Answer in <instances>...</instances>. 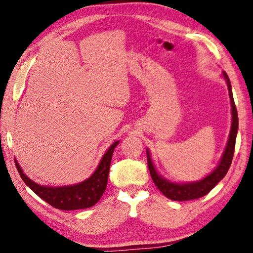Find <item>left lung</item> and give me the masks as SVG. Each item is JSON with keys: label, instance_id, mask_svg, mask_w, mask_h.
<instances>
[{"label": "left lung", "instance_id": "left-lung-1", "mask_svg": "<svg viewBox=\"0 0 253 253\" xmlns=\"http://www.w3.org/2000/svg\"><path fill=\"white\" fill-rule=\"evenodd\" d=\"M224 79H225L228 94H230L231 99V106H232V127H231V133L230 137H228L227 146L224 151V154L222 156V160L218 164V167L211 172L210 175H207L206 178L197 182H190V183H174L168 181L167 179H164L161 175L158 174V172L155 171V168L152 163V159L150 156V152L147 153V166L148 170H150L151 177L155 186L158 187V189L166 196V197L170 198L175 202H184V200H191V199H197L203 197V196L207 195L213 188L217 184L220 180L225 177L228 169H230L232 159H233L234 154V148H235V139H236V133H238L239 128V118H238V110H236L233 94H232V87L231 82L228 79L227 74L225 72H223Z\"/></svg>", "mask_w": 253, "mask_h": 253}]
</instances>
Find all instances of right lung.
Listing matches in <instances>:
<instances>
[{
    "mask_svg": "<svg viewBox=\"0 0 253 253\" xmlns=\"http://www.w3.org/2000/svg\"><path fill=\"white\" fill-rule=\"evenodd\" d=\"M119 142H115L106 152L103 158L100 162L99 167L93 174L89 179L81 183L73 184V186L64 187H43L35 183L27 175L18 162L15 161L20 177L25 181L28 187L33 190L36 195L45 200L57 210L62 211H74V210H84L89 208L97 204L103 192L106 190L108 182V174H109L110 162L114 153L115 147L118 145Z\"/></svg>",
    "mask_w": 253,
    "mask_h": 253,
    "instance_id": "add662e5",
    "label": "right lung"
}]
</instances>
